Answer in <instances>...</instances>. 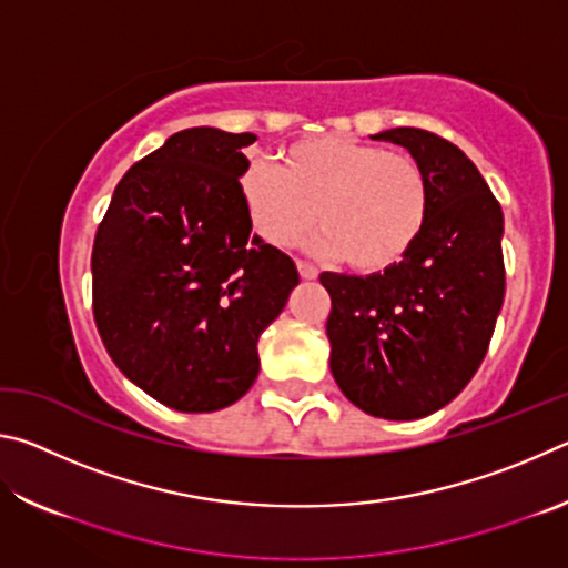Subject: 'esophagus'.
I'll list each match as a JSON object with an SVG mask.
<instances>
[{
  "instance_id": "esophagus-1",
  "label": "esophagus",
  "mask_w": 568,
  "mask_h": 568,
  "mask_svg": "<svg viewBox=\"0 0 568 568\" xmlns=\"http://www.w3.org/2000/svg\"><path fill=\"white\" fill-rule=\"evenodd\" d=\"M297 273H301L303 281H315V277H318V267L305 261H297Z\"/></svg>"
}]
</instances>
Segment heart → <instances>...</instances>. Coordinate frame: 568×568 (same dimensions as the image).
Returning <instances> with one entry per match:
<instances>
[{
	"label": "heart",
	"mask_w": 568,
	"mask_h": 568,
	"mask_svg": "<svg viewBox=\"0 0 568 568\" xmlns=\"http://www.w3.org/2000/svg\"><path fill=\"white\" fill-rule=\"evenodd\" d=\"M253 225L275 247H291L318 217V247L358 273H386L426 233L434 187L406 152L338 134L301 140L281 165H255L240 180Z\"/></svg>",
	"instance_id": "obj_1"
}]
</instances>
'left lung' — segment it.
Wrapping results in <instances>:
<instances>
[{"mask_svg":"<svg viewBox=\"0 0 568 568\" xmlns=\"http://www.w3.org/2000/svg\"><path fill=\"white\" fill-rule=\"evenodd\" d=\"M406 148L430 178L420 243L376 275L323 273L333 378L353 406L413 420L444 408L484 363L506 293L504 213L474 162L436 132L373 134Z\"/></svg>","mask_w":568,"mask_h":568,"instance_id":"1","label":"left lung"}]
</instances>
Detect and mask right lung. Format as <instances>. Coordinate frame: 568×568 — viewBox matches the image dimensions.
<instances>
[{
    "label": "right lung",
    "instance_id": "1",
    "mask_svg": "<svg viewBox=\"0 0 568 568\" xmlns=\"http://www.w3.org/2000/svg\"><path fill=\"white\" fill-rule=\"evenodd\" d=\"M250 132L190 128L124 172L92 245V313L114 365L182 413L220 410L257 378V338L297 267L253 235L240 190Z\"/></svg>",
    "mask_w": 568,
    "mask_h": 568
}]
</instances>
